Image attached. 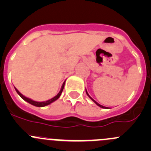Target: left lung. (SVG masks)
I'll list each match as a JSON object with an SVG mask.
<instances>
[{"label":"left lung","mask_w":151,"mask_h":151,"mask_svg":"<svg viewBox=\"0 0 151 151\" xmlns=\"http://www.w3.org/2000/svg\"><path fill=\"white\" fill-rule=\"evenodd\" d=\"M86 93H87V95H88V96H89V97H90V98H91V100H92V101H93V102H94V103H96V104L97 105H98V106H100V107H101V108H104V109H106V106H102V105L99 104V103H97V102H96V101H95V100H93V99H92V98H91V96H89V94H88V92H87V91H86Z\"/></svg>","instance_id":"8db88e82"}]
</instances>
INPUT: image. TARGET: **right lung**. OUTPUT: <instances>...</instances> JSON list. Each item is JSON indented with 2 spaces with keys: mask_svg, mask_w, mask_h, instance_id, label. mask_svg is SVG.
<instances>
[{
  "mask_svg": "<svg viewBox=\"0 0 151 151\" xmlns=\"http://www.w3.org/2000/svg\"><path fill=\"white\" fill-rule=\"evenodd\" d=\"M64 85H65V82H64V83H63V85H62L61 89H60V92H59L57 94V96H55L53 97V98H52V99H51L48 100V101H42V102H39V101H33V100L30 99H28V98H27V97L24 96L22 95V94H21L19 92V91H18V90L16 88H15V90H16L17 93L19 94V96H20L21 98H22V99L25 100V101H27V102L30 103V104L34 105V106H39V107H42V106H47V105H48V104H51V103H52L53 101H55V100H57L58 99L59 97H60V94H61L62 91H63V88H64Z\"/></svg>",
  "mask_w": 151,
  "mask_h": 151,
  "instance_id": "right-lung-1",
  "label": "right lung"
}]
</instances>
